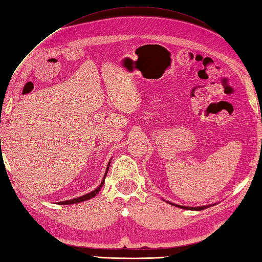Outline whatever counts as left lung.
<instances>
[{
    "label": "left lung",
    "instance_id": "left-lung-1",
    "mask_svg": "<svg viewBox=\"0 0 262 262\" xmlns=\"http://www.w3.org/2000/svg\"><path fill=\"white\" fill-rule=\"evenodd\" d=\"M169 204H172V203H169ZM172 205H175V206H177V207H179V208H184V210H191V211H203V210H205L206 207H208L210 205H206V206H197V207H189V206H182V205H177V204H172Z\"/></svg>",
    "mask_w": 262,
    "mask_h": 262
}]
</instances>
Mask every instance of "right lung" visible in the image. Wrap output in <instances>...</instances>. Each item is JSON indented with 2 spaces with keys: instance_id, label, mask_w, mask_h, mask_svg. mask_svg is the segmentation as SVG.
<instances>
[{
  "instance_id": "1",
  "label": "right lung",
  "mask_w": 262,
  "mask_h": 262,
  "mask_svg": "<svg viewBox=\"0 0 262 262\" xmlns=\"http://www.w3.org/2000/svg\"><path fill=\"white\" fill-rule=\"evenodd\" d=\"M108 167H110V162H108V165H107L106 171H105V175H104V178H103V180H102V183H101V185L98 186V187H97L96 189H94L93 191H91V193H89V194H86V195H83V196L78 197V199H74V200H69V201H63V202H58V204H59V205L76 204V203H80V202H84V201H87V200H91V199H93V197H94V196H96V194L98 193V191H100V189L102 188V186L104 185V179H105V176L107 175Z\"/></svg>"
}]
</instances>
